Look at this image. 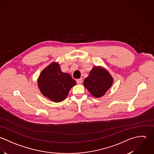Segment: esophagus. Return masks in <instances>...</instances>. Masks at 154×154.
<instances>
[{
	"mask_svg": "<svg viewBox=\"0 0 154 154\" xmlns=\"http://www.w3.org/2000/svg\"><path fill=\"white\" fill-rule=\"evenodd\" d=\"M76 82H77V84H79V85H80V84H82V83H83V79H82V78L79 79H77V80H76Z\"/></svg>",
	"mask_w": 154,
	"mask_h": 154,
	"instance_id": "esophagus-1",
	"label": "esophagus"
}]
</instances>
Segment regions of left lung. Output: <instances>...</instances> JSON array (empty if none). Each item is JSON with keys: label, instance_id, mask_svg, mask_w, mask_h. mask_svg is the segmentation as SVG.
<instances>
[{"label": "left lung", "instance_id": "1", "mask_svg": "<svg viewBox=\"0 0 154 154\" xmlns=\"http://www.w3.org/2000/svg\"><path fill=\"white\" fill-rule=\"evenodd\" d=\"M113 82L114 79L108 70L101 66H94L83 85L93 97L99 98L110 89Z\"/></svg>", "mask_w": 154, "mask_h": 154}]
</instances>
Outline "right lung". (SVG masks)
Listing matches in <instances>:
<instances>
[{
	"label": "right lung",
	"mask_w": 154,
	"mask_h": 154,
	"mask_svg": "<svg viewBox=\"0 0 154 154\" xmlns=\"http://www.w3.org/2000/svg\"><path fill=\"white\" fill-rule=\"evenodd\" d=\"M76 82L71 75L62 72L60 65L53 62L44 68L37 79V85L41 93L55 102H60L68 96Z\"/></svg>",
	"instance_id": "obj_1"
}]
</instances>
